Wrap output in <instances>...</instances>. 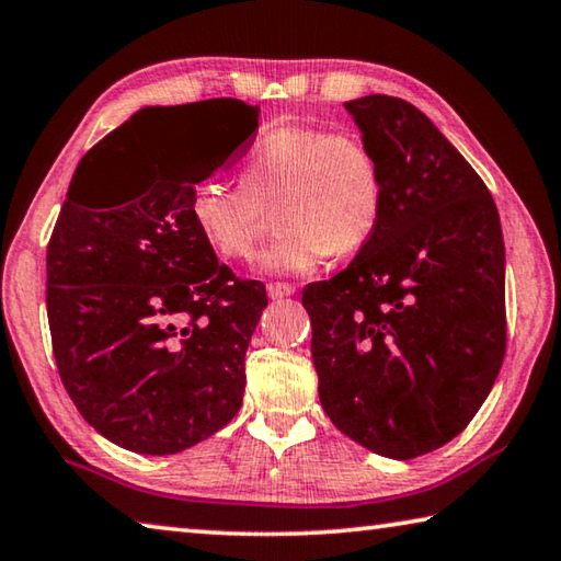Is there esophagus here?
I'll use <instances>...</instances> for the list:
<instances>
[{
	"instance_id": "esophagus-1",
	"label": "esophagus",
	"mask_w": 561,
	"mask_h": 561,
	"mask_svg": "<svg viewBox=\"0 0 561 561\" xmlns=\"http://www.w3.org/2000/svg\"><path fill=\"white\" fill-rule=\"evenodd\" d=\"M294 291H297V287H291V284H284V282H272V284H267V294H270V299H284V297H291Z\"/></svg>"
}]
</instances>
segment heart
Instances as JSON below:
<instances>
[{
    "label": "heart",
    "instance_id": "obj_1",
    "mask_svg": "<svg viewBox=\"0 0 561 561\" xmlns=\"http://www.w3.org/2000/svg\"><path fill=\"white\" fill-rule=\"evenodd\" d=\"M383 170L364 138L311 126H279L244 160L242 183L207 178L190 197V220L215 254L254 257L264 207L277 205L282 237L262 254L270 274H307L331 252H356L383 213Z\"/></svg>",
    "mask_w": 561,
    "mask_h": 561
}]
</instances>
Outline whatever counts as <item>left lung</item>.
<instances>
[{
	"mask_svg": "<svg viewBox=\"0 0 561 561\" xmlns=\"http://www.w3.org/2000/svg\"><path fill=\"white\" fill-rule=\"evenodd\" d=\"M344 108L383 170V213L354 262L309 284L319 401L371 453L411 460L450 443L505 358V242L495 201L413 103Z\"/></svg>",
	"mask_w": 561,
	"mask_h": 561,
	"instance_id": "obj_1",
	"label": "left lung"
}]
</instances>
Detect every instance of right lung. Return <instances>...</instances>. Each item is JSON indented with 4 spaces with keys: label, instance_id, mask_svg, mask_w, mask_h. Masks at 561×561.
<instances>
[{
    "label": "right lung",
    "instance_id": "add662e5",
    "mask_svg": "<svg viewBox=\"0 0 561 561\" xmlns=\"http://www.w3.org/2000/svg\"><path fill=\"white\" fill-rule=\"evenodd\" d=\"M203 103L197 118L185 106L140 108L99 140L46 250L64 388L103 438L144 455L180 453L232 421L267 307L264 284L234 279L187 213L195 185L257 130L260 106Z\"/></svg>",
    "mask_w": 561,
    "mask_h": 561
}]
</instances>
